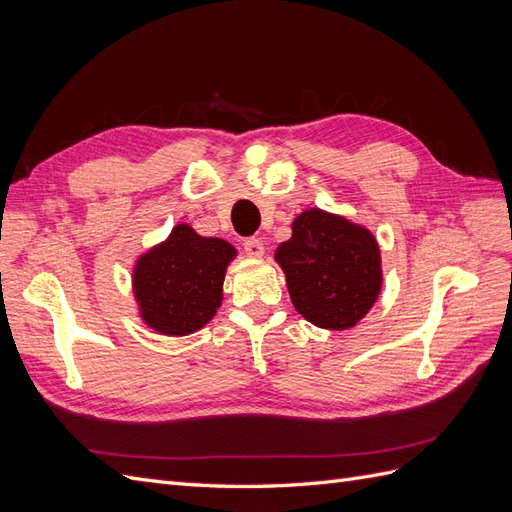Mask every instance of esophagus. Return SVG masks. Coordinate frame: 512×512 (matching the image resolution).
<instances>
[{"mask_svg":"<svg viewBox=\"0 0 512 512\" xmlns=\"http://www.w3.org/2000/svg\"><path fill=\"white\" fill-rule=\"evenodd\" d=\"M243 250H245V254L260 258L262 254H265V245H262V241L258 237H250V239L243 241Z\"/></svg>","mask_w":512,"mask_h":512,"instance_id":"obj_1","label":"esophagus"}]
</instances>
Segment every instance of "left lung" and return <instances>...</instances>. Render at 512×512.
I'll list each match as a JSON object with an SVG mask.
<instances>
[{"label": "left lung", "instance_id": "left-lung-1", "mask_svg": "<svg viewBox=\"0 0 512 512\" xmlns=\"http://www.w3.org/2000/svg\"><path fill=\"white\" fill-rule=\"evenodd\" d=\"M275 260L297 312L320 329L354 327L382 286L380 250L371 232L342 215L309 209L292 222V237Z\"/></svg>", "mask_w": 512, "mask_h": 512}]
</instances>
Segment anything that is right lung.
<instances>
[{
  "label": "right lung",
  "mask_w": 512,
  "mask_h": 512,
  "mask_svg": "<svg viewBox=\"0 0 512 512\" xmlns=\"http://www.w3.org/2000/svg\"><path fill=\"white\" fill-rule=\"evenodd\" d=\"M235 247L224 239L200 237L179 224L170 237L138 258L134 294L141 316L162 335H188L215 316Z\"/></svg>",
  "instance_id": "add662e5"
}]
</instances>
